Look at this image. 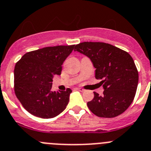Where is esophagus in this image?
<instances>
[{
  "instance_id": "esophagus-1",
  "label": "esophagus",
  "mask_w": 151,
  "mask_h": 151,
  "mask_svg": "<svg viewBox=\"0 0 151 151\" xmlns=\"http://www.w3.org/2000/svg\"><path fill=\"white\" fill-rule=\"evenodd\" d=\"M77 90H79L80 91V92H84V91H85V89H83V88H77Z\"/></svg>"
}]
</instances>
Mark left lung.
Segmentation results:
<instances>
[{
    "label": "left lung",
    "instance_id": "8db88e82",
    "mask_svg": "<svg viewBox=\"0 0 151 151\" xmlns=\"http://www.w3.org/2000/svg\"><path fill=\"white\" fill-rule=\"evenodd\" d=\"M74 51L89 57L96 68V78L101 80L104 92L88 101L89 109L99 117L119 116L130 106L136 93L138 72L127 52L102 42H83Z\"/></svg>",
    "mask_w": 151,
    "mask_h": 151
}]
</instances>
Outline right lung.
Listing matches in <instances>:
<instances>
[{"mask_svg":"<svg viewBox=\"0 0 151 151\" xmlns=\"http://www.w3.org/2000/svg\"><path fill=\"white\" fill-rule=\"evenodd\" d=\"M75 45L48 47L31 51L16 62L14 91L27 111L37 117L49 119L66 108L71 89L54 91V75H60L62 65Z\"/></svg>","mask_w":151,"mask_h":151,"instance_id":"1","label":"right lung"}]
</instances>
